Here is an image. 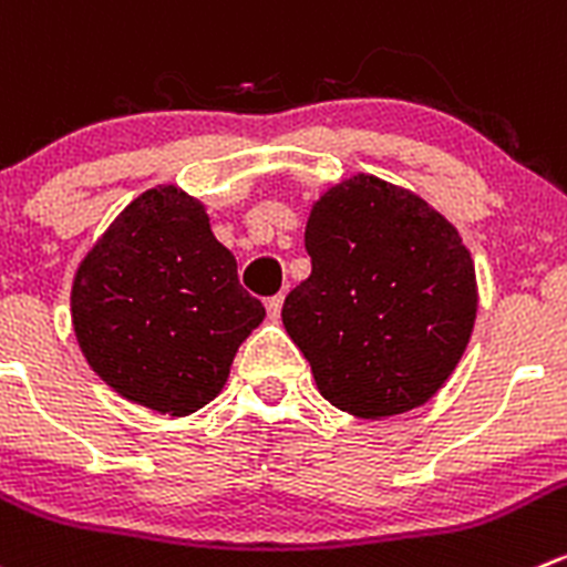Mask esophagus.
<instances>
[{
  "mask_svg": "<svg viewBox=\"0 0 567 567\" xmlns=\"http://www.w3.org/2000/svg\"><path fill=\"white\" fill-rule=\"evenodd\" d=\"M282 301H285V296H282V293L271 296V299L266 301V310H268V318H271V321H277L279 312H282Z\"/></svg>",
  "mask_w": 567,
  "mask_h": 567,
  "instance_id": "esophagus-1",
  "label": "esophagus"
}]
</instances>
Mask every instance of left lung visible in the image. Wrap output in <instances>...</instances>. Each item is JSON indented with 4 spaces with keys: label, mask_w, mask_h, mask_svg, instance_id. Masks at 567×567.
I'll return each instance as SVG.
<instances>
[{
    "label": "left lung",
    "mask_w": 567,
    "mask_h": 567,
    "mask_svg": "<svg viewBox=\"0 0 567 567\" xmlns=\"http://www.w3.org/2000/svg\"><path fill=\"white\" fill-rule=\"evenodd\" d=\"M312 271L282 323L318 393L357 417L401 415L446 384L474 332L480 290L457 227L426 199L354 174L312 202Z\"/></svg>",
    "instance_id": "obj_1"
}]
</instances>
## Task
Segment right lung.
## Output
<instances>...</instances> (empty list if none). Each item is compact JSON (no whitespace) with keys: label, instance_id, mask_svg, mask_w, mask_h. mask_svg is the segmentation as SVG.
Here are the masks:
<instances>
[{"label":"right lung","instance_id":"1","mask_svg":"<svg viewBox=\"0 0 567 567\" xmlns=\"http://www.w3.org/2000/svg\"><path fill=\"white\" fill-rule=\"evenodd\" d=\"M266 307L238 282L207 207L177 185L132 199L87 249L71 323L87 365L126 401L183 417L227 384Z\"/></svg>","mask_w":567,"mask_h":567}]
</instances>
